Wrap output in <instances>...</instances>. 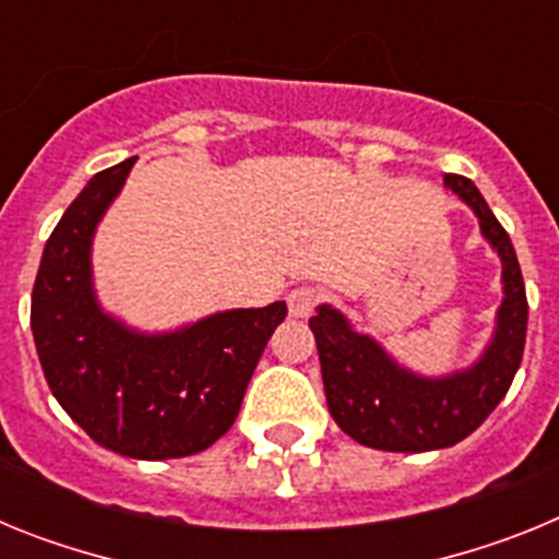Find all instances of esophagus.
<instances>
[{"mask_svg":"<svg viewBox=\"0 0 559 559\" xmlns=\"http://www.w3.org/2000/svg\"><path fill=\"white\" fill-rule=\"evenodd\" d=\"M322 302L324 294L319 288H313V285H299V288H294L288 294L290 316H296V319H308Z\"/></svg>","mask_w":559,"mask_h":559,"instance_id":"obj_1","label":"esophagus"}]
</instances>
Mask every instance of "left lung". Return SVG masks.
Masks as SVG:
<instances>
[{
	"label": "left lung",
	"instance_id": "obj_1",
	"mask_svg": "<svg viewBox=\"0 0 559 559\" xmlns=\"http://www.w3.org/2000/svg\"><path fill=\"white\" fill-rule=\"evenodd\" d=\"M445 185L473 206L503 263L496 338L476 367L442 380L417 378L400 369L369 335L353 333L338 310L324 305L310 319L330 414L341 431L378 451L419 453L456 445L490 417L521 367L530 302L510 235L471 179L445 173Z\"/></svg>",
	"mask_w": 559,
	"mask_h": 559
}]
</instances>
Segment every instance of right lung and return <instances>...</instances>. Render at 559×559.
Segmentation results:
<instances>
[{
    "label": "right lung",
    "mask_w": 559,
    "mask_h": 559,
    "mask_svg": "<svg viewBox=\"0 0 559 559\" xmlns=\"http://www.w3.org/2000/svg\"><path fill=\"white\" fill-rule=\"evenodd\" d=\"M133 159L97 173L52 229L33 285L29 328L63 412L97 445L156 462L206 451L229 431L288 308L226 310L170 335L131 333L108 319L92 294L88 249Z\"/></svg>",
    "instance_id": "add662e5"
}]
</instances>
